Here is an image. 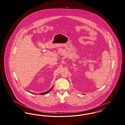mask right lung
I'll return each instance as SVG.
<instances>
[{
	"instance_id": "right-lung-1",
	"label": "right lung",
	"mask_w": 125,
	"mask_h": 125,
	"mask_svg": "<svg viewBox=\"0 0 125 125\" xmlns=\"http://www.w3.org/2000/svg\"><path fill=\"white\" fill-rule=\"evenodd\" d=\"M53 86H52L50 89H49V90H48V91H46V92H42V93H40V95H45V94H47V93H48L50 91H51V90H52V89H53ZM27 91H28L29 92H30V91H28V90H27ZM30 93H31V92H30ZM33 94H35L36 93H33Z\"/></svg>"
}]
</instances>
